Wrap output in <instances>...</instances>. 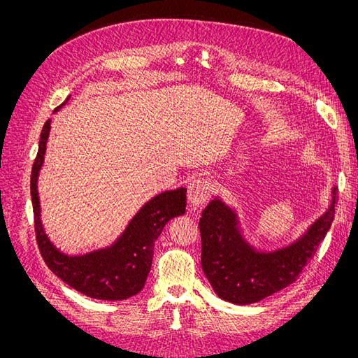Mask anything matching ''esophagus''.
<instances>
[{
    "label": "esophagus",
    "instance_id": "obj_1",
    "mask_svg": "<svg viewBox=\"0 0 358 358\" xmlns=\"http://www.w3.org/2000/svg\"><path fill=\"white\" fill-rule=\"evenodd\" d=\"M210 192H212V185L208 180L197 179L191 182L188 188V201L191 204V208L192 209L200 208V206L204 204L206 200L210 197Z\"/></svg>",
    "mask_w": 358,
    "mask_h": 358
}]
</instances>
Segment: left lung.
Instances as JSON below:
<instances>
[{"label":"left lung","mask_w":358,"mask_h":358,"mask_svg":"<svg viewBox=\"0 0 358 358\" xmlns=\"http://www.w3.org/2000/svg\"><path fill=\"white\" fill-rule=\"evenodd\" d=\"M336 188L329 208L296 241L275 249H262L248 239L237 210L215 197L201 212V267L222 300L251 305L296 282L301 268L317 252L334 218Z\"/></svg>","instance_id":"8db88e82"}]
</instances>
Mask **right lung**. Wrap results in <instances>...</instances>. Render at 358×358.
Here are the masks:
<instances>
[{
    "mask_svg": "<svg viewBox=\"0 0 358 358\" xmlns=\"http://www.w3.org/2000/svg\"><path fill=\"white\" fill-rule=\"evenodd\" d=\"M70 100V95L53 113ZM50 119L40 134L38 154L31 173V199L40 252L48 267L76 291L99 300H125L143 289L154 258L155 241L166 224L187 212V188L157 194L129 220L117 239L86 254L69 255L50 241L41 221L38 176L45 164Z\"/></svg>",
    "mask_w": 358,
    "mask_h": 358,
    "instance_id": "1",
    "label": "right lung"
}]
</instances>
